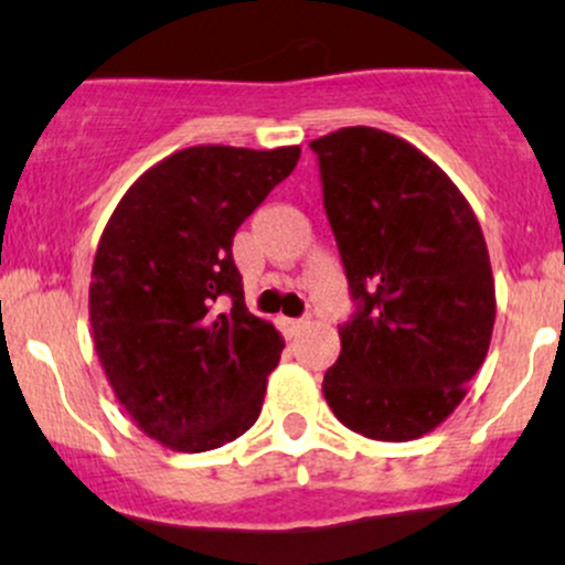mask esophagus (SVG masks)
Returning a JSON list of instances; mask_svg holds the SVG:
<instances>
[{
  "mask_svg": "<svg viewBox=\"0 0 565 565\" xmlns=\"http://www.w3.org/2000/svg\"><path fill=\"white\" fill-rule=\"evenodd\" d=\"M308 324H311L308 319H281V328L287 335H298V332L306 330Z\"/></svg>",
  "mask_w": 565,
  "mask_h": 565,
  "instance_id": "1",
  "label": "esophagus"
}]
</instances>
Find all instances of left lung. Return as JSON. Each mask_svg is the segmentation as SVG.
Returning <instances> with one entry per match:
<instances>
[{
	"instance_id": "8db88e82",
	"label": "left lung",
	"mask_w": 565,
	"mask_h": 565,
	"mask_svg": "<svg viewBox=\"0 0 565 565\" xmlns=\"http://www.w3.org/2000/svg\"><path fill=\"white\" fill-rule=\"evenodd\" d=\"M311 148L360 300L338 328L324 401L360 436L414 441L460 406L490 349L495 281L482 227L452 178L397 135L343 127Z\"/></svg>"
}]
</instances>
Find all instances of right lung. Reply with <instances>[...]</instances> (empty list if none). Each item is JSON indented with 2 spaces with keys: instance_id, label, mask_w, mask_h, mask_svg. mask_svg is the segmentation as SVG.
I'll return each instance as SVG.
<instances>
[{
  "instance_id": "obj_1",
  "label": "right lung",
  "mask_w": 565,
  "mask_h": 565,
  "mask_svg": "<svg viewBox=\"0 0 565 565\" xmlns=\"http://www.w3.org/2000/svg\"><path fill=\"white\" fill-rule=\"evenodd\" d=\"M298 159L300 146L183 148L105 224L88 284L94 349L124 412L173 452L224 447L263 412L284 338L248 313L233 237Z\"/></svg>"
}]
</instances>
